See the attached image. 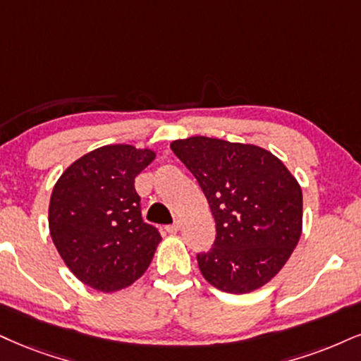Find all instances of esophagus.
<instances>
[{"instance_id":"34e87169","label":"esophagus","mask_w":361,"mask_h":361,"mask_svg":"<svg viewBox=\"0 0 361 361\" xmlns=\"http://www.w3.org/2000/svg\"><path fill=\"white\" fill-rule=\"evenodd\" d=\"M179 229H180V222L179 221H176L171 226H166V231H167L169 234H176Z\"/></svg>"}]
</instances>
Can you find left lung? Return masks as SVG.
Instances as JSON below:
<instances>
[{"label": "left lung", "instance_id": "obj_1", "mask_svg": "<svg viewBox=\"0 0 361 361\" xmlns=\"http://www.w3.org/2000/svg\"><path fill=\"white\" fill-rule=\"evenodd\" d=\"M173 154L197 179L216 221L211 251L197 256L207 283L244 295L286 264L303 231V192L269 150L195 135L173 140Z\"/></svg>", "mask_w": 361, "mask_h": 361}]
</instances>
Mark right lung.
<instances>
[{"instance_id":"add662e5","label":"right lung","mask_w":361,"mask_h":361,"mask_svg":"<svg viewBox=\"0 0 361 361\" xmlns=\"http://www.w3.org/2000/svg\"><path fill=\"white\" fill-rule=\"evenodd\" d=\"M154 159L147 147H99L66 167L53 188V244L66 268L97 291L114 293L135 283L162 241L159 231L142 221L133 185Z\"/></svg>"}]
</instances>
